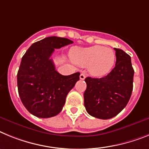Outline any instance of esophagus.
Masks as SVG:
<instances>
[{"instance_id": "34e87169", "label": "esophagus", "mask_w": 149, "mask_h": 149, "mask_svg": "<svg viewBox=\"0 0 149 149\" xmlns=\"http://www.w3.org/2000/svg\"><path fill=\"white\" fill-rule=\"evenodd\" d=\"M79 77H80V79L83 80V79H85V77H86V75H85V73H81V74H80Z\"/></svg>"}]
</instances>
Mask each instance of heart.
<instances>
[{
  "label": "heart",
  "instance_id": "b5f03b06",
  "mask_svg": "<svg viewBox=\"0 0 149 149\" xmlns=\"http://www.w3.org/2000/svg\"><path fill=\"white\" fill-rule=\"evenodd\" d=\"M71 56L76 64L82 67L88 66V71L94 76H103L113 68L116 52L110 48L102 46L73 49Z\"/></svg>",
  "mask_w": 149,
  "mask_h": 149
}]
</instances>
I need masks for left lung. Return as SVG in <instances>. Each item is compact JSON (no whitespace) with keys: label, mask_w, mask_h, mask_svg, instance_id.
<instances>
[{"label":"left lung","mask_w":149,"mask_h":149,"mask_svg":"<svg viewBox=\"0 0 149 149\" xmlns=\"http://www.w3.org/2000/svg\"><path fill=\"white\" fill-rule=\"evenodd\" d=\"M116 51V66L103 78L87 77L84 104L88 113L100 119L117 116L127 106L133 91L134 70L131 58L123 50Z\"/></svg>","instance_id":"left-lung-1"}]
</instances>
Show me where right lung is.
<instances>
[{
  "instance_id": "obj_1",
  "label": "right lung",
  "mask_w": 149,
  "mask_h": 149,
  "mask_svg": "<svg viewBox=\"0 0 149 149\" xmlns=\"http://www.w3.org/2000/svg\"><path fill=\"white\" fill-rule=\"evenodd\" d=\"M73 42L63 37H46L32 44L23 55L17 74L18 91L23 105L33 116L42 118L57 116L79 79V72L60 74L50 58L55 49Z\"/></svg>"
}]
</instances>
